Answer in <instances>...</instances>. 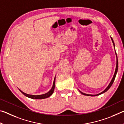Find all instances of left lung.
I'll return each mask as SVG.
<instances>
[{
  "label": "left lung",
  "mask_w": 124,
  "mask_h": 124,
  "mask_svg": "<svg viewBox=\"0 0 124 124\" xmlns=\"http://www.w3.org/2000/svg\"><path fill=\"white\" fill-rule=\"evenodd\" d=\"M111 39H112V42H113V45H114V46L115 47L114 43V41H113V39H112V38H111ZM115 54H116V52H115ZM117 69H118V61H117V55H116V69H115V73H114V76H113V79H112V80H111V81H110V83L109 84V85L107 87L106 89H105L103 91H102V92H101V93L97 94V95H89V94H86V93H83V92H81L80 91H79L80 92V93H82L83 95H85V96H98V95H101V94L104 93V92H106V91H107L108 90H109V88L111 87V86L112 85L113 82H114V80H115V77H116V73H117Z\"/></svg>",
  "instance_id": "obj_1"
}]
</instances>
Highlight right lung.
Segmentation results:
<instances>
[{
  "instance_id": "right-lung-1",
  "label": "right lung",
  "mask_w": 124,
  "mask_h": 124,
  "mask_svg": "<svg viewBox=\"0 0 124 124\" xmlns=\"http://www.w3.org/2000/svg\"><path fill=\"white\" fill-rule=\"evenodd\" d=\"M54 87H55V78H54V79L52 87L51 88V89L50 90V91L46 93L43 94V95H28V94L25 93L21 91L20 90V91L21 92L24 96H27V97H28L29 98H32V99H44V98H46L50 97V96H51L52 93H53Z\"/></svg>"
}]
</instances>
